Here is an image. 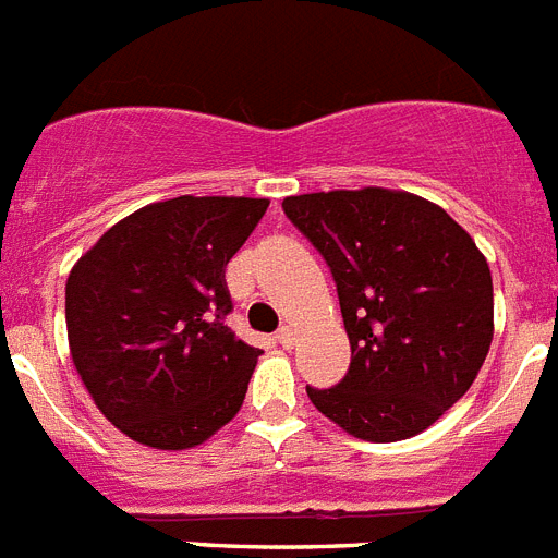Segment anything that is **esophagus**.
Segmentation results:
<instances>
[{
    "label": "esophagus",
    "instance_id": "esophagus-1",
    "mask_svg": "<svg viewBox=\"0 0 558 558\" xmlns=\"http://www.w3.org/2000/svg\"><path fill=\"white\" fill-rule=\"evenodd\" d=\"M275 340H278V343L283 345V349H292V345H294V331L289 329V326H280L278 335H275Z\"/></svg>",
    "mask_w": 558,
    "mask_h": 558
}]
</instances>
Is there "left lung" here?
<instances>
[{"instance_id": "obj_1", "label": "left lung", "mask_w": 558, "mask_h": 558, "mask_svg": "<svg viewBox=\"0 0 558 558\" xmlns=\"http://www.w3.org/2000/svg\"><path fill=\"white\" fill-rule=\"evenodd\" d=\"M283 213L335 278L351 363L315 409L368 442L409 439L476 380L494 337L488 260L437 204L380 186L292 195Z\"/></svg>"}]
</instances>
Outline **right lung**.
<instances>
[{"label": "right lung", "instance_id": "right-lung-1", "mask_svg": "<svg viewBox=\"0 0 558 558\" xmlns=\"http://www.w3.org/2000/svg\"><path fill=\"white\" fill-rule=\"evenodd\" d=\"M266 198L149 204L98 238L64 287L70 354L98 411L161 451L201 446L241 409L260 349L227 326L223 269Z\"/></svg>", "mask_w": 558, "mask_h": 558}]
</instances>
